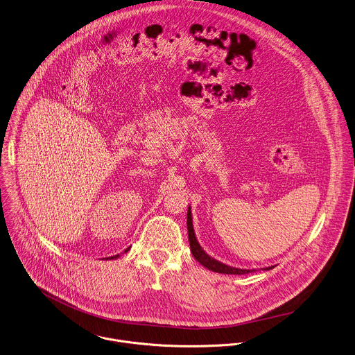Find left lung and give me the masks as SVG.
Returning a JSON list of instances; mask_svg holds the SVG:
<instances>
[{
  "label": "left lung",
  "instance_id": "obj_1",
  "mask_svg": "<svg viewBox=\"0 0 355 355\" xmlns=\"http://www.w3.org/2000/svg\"><path fill=\"white\" fill-rule=\"evenodd\" d=\"M187 225H188V236H189V245H191V251L192 255L195 257V259L203 265L205 268H207L209 270L215 272V273H222V275H247L254 272L250 269H239V268H233L229 265H225L216 259H214L213 257H210L199 244L196 234H195V229H193V220H192V211L191 207H188V218H187ZM275 266H269L266 268V270L273 269Z\"/></svg>",
  "mask_w": 355,
  "mask_h": 355
}]
</instances>
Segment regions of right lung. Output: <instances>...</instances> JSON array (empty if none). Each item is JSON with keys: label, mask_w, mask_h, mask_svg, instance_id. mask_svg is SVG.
<instances>
[{"label": "right lung", "mask_w": 355, "mask_h": 355, "mask_svg": "<svg viewBox=\"0 0 355 355\" xmlns=\"http://www.w3.org/2000/svg\"><path fill=\"white\" fill-rule=\"evenodd\" d=\"M126 251H129V248H128V250H126ZM126 251H125V252H126ZM116 258H119V255H115V257H111V258H108V259H116Z\"/></svg>", "instance_id": "1"}]
</instances>
